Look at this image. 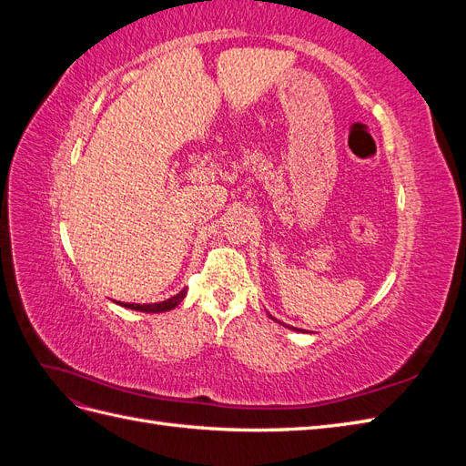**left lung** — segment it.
Instances as JSON below:
<instances>
[{"instance_id": "1", "label": "left lung", "mask_w": 466, "mask_h": 466, "mask_svg": "<svg viewBox=\"0 0 466 466\" xmlns=\"http://www.w3.org/2000/svg\"><path fill=\"white\" fill-rule=\"evenodd\" d=\"M268 317H270V319H272V320H276V322H279V320H278V319H274L272 315H268ZM279 324H284V322H279ZM284 327H286V329H291V330H298V332H303V330H299V329H293V327H288V324H284Z\"/></svg>"}]
</instances>
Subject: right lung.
Here are the masks:
<instances>
[{"label":"right lung","instance_id":"right-lung-1","mask_svg":"<svg viewBox=\"0 0 466 466\" xmlns=\"http://www.w3.org/2000/svg\"><path fill=\"white\" fill-rule=\"evenodd\" d=\"M187 295V288L178 291L177 295H173V298H168L165 301H159V303H120V307H126V309H132V311H139V313H165V311H171V309H175L182 299H185Z\"/></svg>","mask_w":466,"mask_h":466}]
</instances>
